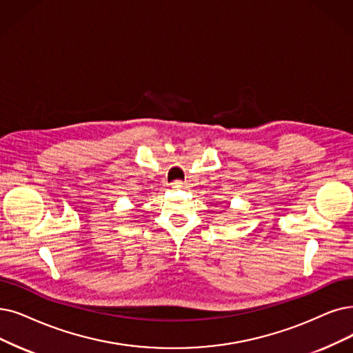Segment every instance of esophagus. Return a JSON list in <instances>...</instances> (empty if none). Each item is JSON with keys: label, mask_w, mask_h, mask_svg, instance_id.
Segmentation results:
<instances>
[{"label": "esophagus", "mask_w": 353, "mask_h": 353, "mask_svg": "<svg viewBox=\"0 0 353 353\" xmlns=\"http://www.w3.org/2000/svg\"><path fill=\"white\" fill-rule=\"evenodd\" d=\"M172 185H174L175 188H179V187H184V182H181V181H175Z\"/></svg>", "instance_id": "34e87169"}]
</instances>
